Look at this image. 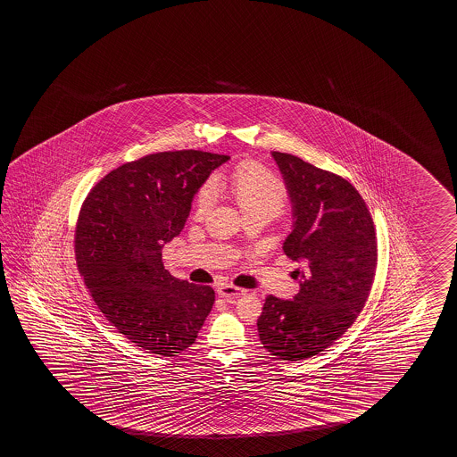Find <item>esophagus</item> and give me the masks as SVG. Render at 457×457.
Masks as SVG:
<instances>
[{"instance_id": "1", "label": "esophagus", "mask_w": 457, "mask_h": 457, "mask_svg": "<svg viewBox=\"0 0 457 457\" xmlns=\"http://www.w3.org/2000/svg\"><path fill=\"white\" fill-rule=\"evenodd\" d=\"M245 293H247L245 289H242V287H236V286L231 285H223L218 287V295H220V297H223V299H228V301L237 299V297H241V295H244Z\"/></svg>"}]
</instances>
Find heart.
Returning <instances> with one entry per match:
<instances>
[{"mask_svg": "<svg viewBox=\"0 0 457 457\" xmlns=\"http://www.w3.org/2000/svg\"><path fill=\"white\" fill-rule=\"evenodd\" d=\"M228 186L233 192L242 213L249 215H265L275 218L283 212L287 202V190L275 172L270 171L263 164L253 160L241 162L234 168ZM218 184H215V189ZM215 190L212 184H204L194 197V215L204 218L213 207Z\"/></svg>", "mask_w": 457, "mask_h": 457, "instance_id": "1", "label": "heart"}]
</instances>
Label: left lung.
Returning a JSON list of instances; mask_svg holds the SVG:
<instances>
[{"label": "left lung", "mask_w": 457, "mask_h": 457, "mask_svg": "<svg viewBox=\"0 0 457 457\" xmlns=\"http://www.w3.org/2000/svg\"><path fill=\"white\" fill-rule=\"evenodd\" d=\"M293 202L294 229L283 250L301 263L293 301L268 295L257 321L271 355L302 361L343 337L370 295L377 233L359 190L299 156L273 152Z\"/></svg>", "instance_id": "obj_1"}]
</instances>
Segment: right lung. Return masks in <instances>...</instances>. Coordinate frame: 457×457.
I'll use <instances>...</instances> for the list:
<instances>
[{
	"label": "right lung",
	"instance_id": "obj_1",
	"mask_svg": "<svg viewBox=\"0 0 457 457\" xmlns=\"http://www.w3.org/2000/svg\"><path fill=\"white\" fill-rule=\"evenodd\" d=\"M228 160L200 150L142 156L108 172L82 204L79 273L104 319L144 351H186L213 307L215 291L170 275L162 249L181 233L210 172Z\"/></svg>",
	"mask_w": 457,
	"mask_h": 457
}]
</instances>
